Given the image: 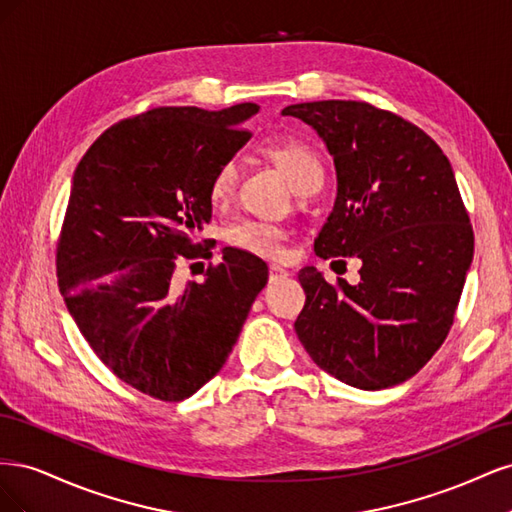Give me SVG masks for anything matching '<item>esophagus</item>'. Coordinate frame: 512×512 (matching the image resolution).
<instances>
[{
    "instance_id": "obj_1",
    "label": "esophagus",
    "mask_w": 512,
    "mask_h": 512,
    "mask_svg": "<svg viewBox=\"0 0 512 512\" xmlns=\"http://www.w3.org/2000/svg\"><path fill=\"white\" fill-rule=\"evenodd\" d=\"M286 275H288V271L284 267H280V265H271L269 267V282L282 280V277H286Z\"/></svg>"
}]
</instances>
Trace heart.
I'll return each instance as SVG.
<instances>
[{
	"label": "heart",
	"mask_w": 512,
	"mask_h": 512,
	"mask_svg": "<svg viewBox=\"0 0 512 512\" xmlns=\"http://www.w3.org/2000/svg\"><path fill=\"white\" fill-rule=\"evenodd\" d=\"M262 151L269 160L275 162V166L282 170L292 183V188L299 194L320 188L324 181V168L318 158V153L303 141L297 138H280V141H269L262 145ZM239 168L237 162H224L218 173L211 179L209 196L213 205H222L230 198L232 190H235ZM228 241L230 245L239 247L243 252H252L258 256H275L282 250L284 230L271 222L262 220H243L235 226L228 228Z\"/></svg>",
	"instance_id": "1"
}]
</instances>
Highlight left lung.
I'll list each match as a JSON object with an SVG mask.
<instances>
[{"label": "left lung", "instance_id": "left-lung-1", "mask_svg": "<svg viewBox=\"0 0 512 512\" xmlns=\"http://www.w3.org/2000/svg\"><path fill=\"white\" fill-rule=\"evenodd\" d=\"M282 115L312 126L335 162L337 198L314 252L363 262L356 286L301 269L294 331L320 369L356 389L406 382L451 331L474 256L451 162L421 128L367 102H303Z\"/></svg>", "mask_w": 512, "mask_h": 512}]
</instances>
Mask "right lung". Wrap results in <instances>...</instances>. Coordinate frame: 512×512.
<instances>
[{
    "mask_svg": "<svg viewBox=\"0 0 512 512\" xmlns=\"http://www.w3.org/2000/svg\"><path fill=\"white\" fill-rule=\"evenodd\" d=\"M252 102L222 111L160 106L100 134L72 177L57 277L76 327L113 374L160 401L194 395L224 367L269 269L224 247L203 282L183 258L211 220V179L250 141ZM207 243V241H205Z\"/></svg>",
    "mask_w": 512,
    "mask_h": 512,
    "instance_id": "right-lung-1",
    "label": "right lung"
}]
</instances>
